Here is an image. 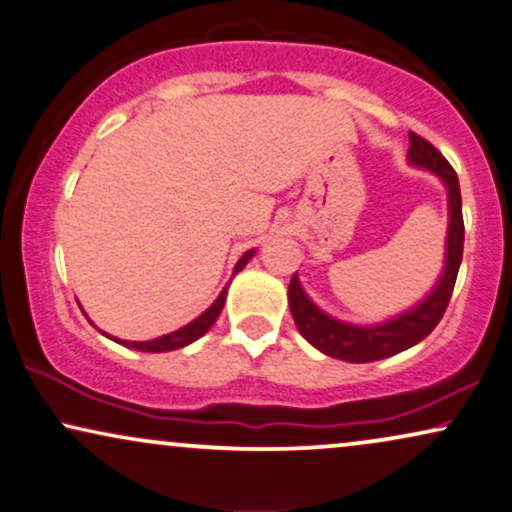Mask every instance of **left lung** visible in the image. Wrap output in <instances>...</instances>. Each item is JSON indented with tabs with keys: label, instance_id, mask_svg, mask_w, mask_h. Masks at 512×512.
I'll use <instances>...</instances> for the list:
<instances>
[{
	"label": "left lung",
	"instance_id": "1",
	"mask_svg": "<svg viewBox=\"0 0 512 512\" xmlns=\"http://www.w3.org/2000/svg\"><path fill=\"white\" fill-rule=\"evenodd\" d=\"M411 163L428 167L430 172L439 174L449 189V238H446V267L444 276L439 278L437 288L432 290L425 302H420L416 309L397 316V319L383 323V326H349L340 323L321 312L312 304L297 281V274L290 278L288 286V304L290 314L304 335V340L312 342L316 349L333 359L352 361V364H368V361L387 359L392 354L404 352L435 331V326L442 321V316L449 307L451 293H454L458 267L463 260V208H461V186H458L456 170L449 165V160L416 132H409Z\"/></svg>",
	"mask_w": 512,
	"mask_h": 512
}]
</instances>
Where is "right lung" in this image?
<instances>
[{"label": "right lung", "instance_id": "1", "mask_svg": "<svg viewBox=\"0 0 512 512\" xmlns=\"http://www.w3.org/2000/svg\"><path fill=\"white\" fill-rule=\"evenodd\" d=\"M250 257H252V250L245 252L241 260H238L236 271H241L245 264H248ZM224 300H226V288L222 290V293H219L215 304H212L208 312L200 314L196 321L189 323V326L179 328V331H174L170 335H163V338H155V340H148V342H129V340H118V342H120V345H125V347L139 349V352H172V349L186 347V345H191L193 340H198L200 335H205L210 331V326L217 321L219 312H222Z\"/></svg>", "mask_w": 512, "mask_h": 512}]
</instances>
